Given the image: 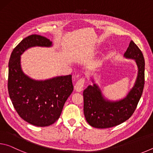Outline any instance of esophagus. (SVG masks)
Returning a JSON list of instances; mask_svg holds the SVG:
<instances>
[{
  "mask_svg": "<svg viewBox=\"0 0 153 153\" xmlns=\"http://www.w3.org/2000/svg\"><path fill=\"white\" fill-rule=\"evenodd\" d=\"M84 78H80L78 81L76 82V85H75L74 88L77 92H82L83 90V88H84Z\"/></svg>",
  "mask_w": 153,
  "mask_h": 153,
  "instance_id": "esophagus-1",
  "label": "esophagus"
}]
</instances>
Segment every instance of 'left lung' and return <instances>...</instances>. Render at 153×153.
Returning <instances> with one entry per match:
<instances>
[{"label": "left lung", "mask_w": 153, "mask_h": 153, "mask_svg": "<svg viewBox=\"0 0 153 153\" xmlns=\"http://www.w3.org/2000/svg\"><path fill=\"white\" fill-rule=\"evenodd\" d=\"M123 56L133 59L138 67V75L134 86L125 98L115 101L108 100L92 77L93 85H89L83 92L85 118L89 125L94 128H108L122 123L132 115L140 99L144 85L143 55L131 40Z\"/></svg>", "instance_id": "left-lung-1"}]
</instances>
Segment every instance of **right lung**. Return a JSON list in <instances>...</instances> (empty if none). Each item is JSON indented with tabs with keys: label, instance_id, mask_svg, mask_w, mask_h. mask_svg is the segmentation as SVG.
<instances>
[{
	"label": "right lung",
	"instance_id": "right-lung-1",
	"mask_svg": "<svg viewBox=\"0 0 153 153\" xmlns=\"http://www.w3.org/2000/svg\"><path fill=\"white\" fill-rule=\"evenodd\" d=\"M53 42L44 36H27L13 51L9 62L8 90L15 109L32 125L46 127L60 117L65 102L73 92L71 75L36 80L24 74L21 55L34 46L51 47Z\"/></svg>",
	"mask_w": 153,
	"mask_h": 153
}]
</instances>
